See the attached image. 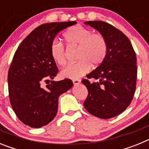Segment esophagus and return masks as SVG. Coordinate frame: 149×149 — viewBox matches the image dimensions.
Here are the masks:
<instances>
[{
    "mask_svg": "<svg viewBox=\"0 0 149 149\" xmlns=\"http://www.w3.org/2000/svg\"><path fill=\"white\" fill-rule=\"evenodd\" d=\"M81 82V81L80 79H74L73 80V84H74V85H78V84H80Z\"/></svg>",
    "mask_w": 149,
    "mask_h": 149,
    "instance_id": "obj_1",
    "label": "esophagus"
}]
</instances>
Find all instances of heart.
Returning a JSON list of instances; mask_svg holds the SVG:
<instances>
[{
	"label": "heart",
	"mask_w": 149,
	"mask_h": 149,
	"mask_svg": "<svg viewBox=\"0 0 149 149\" xmlns=\"http://www.w3.org/2000/svg\"><path fill=\"white\" fill-rule=\"evenodd\" d=\"M63 37L69 47H77V63L68 64L62 70V74L68 78L75 79L89 72L91 64L93 66L99 65L106 56L107 43L104 36L93 33L89 29L81 25L71 27L64 33ZM51 56L59 65L66 63L65 48L63 43L55 39L50 48Z\"/></svg>",
	"instance_id": "1"
}]
</instances>
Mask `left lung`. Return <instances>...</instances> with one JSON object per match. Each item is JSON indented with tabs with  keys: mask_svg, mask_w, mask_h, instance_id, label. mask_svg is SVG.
<instances>
[{
	"mask_svg": "<svg viewBox=\"0 0 149 149\" xmlns=\"http://www.w3.org/2000/svg\"><path fill=\"white\" fill-rule=\"evenodd\" d=\"M85 24L104 36L107 52L101 65L86 75L96 82L82 81L88 89L84 106L95 116L110 119L122 113L132 101L137 74L136 54L128 38L110 24L101 21Z\"/></svg>",
	"mask_w": 149,
	"mask_h": 149,
	"instance_id": "obj_1",
	"label": "left lung"
}]
</instances>
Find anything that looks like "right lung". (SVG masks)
Listing matches in <instances>:
<instances>
[{
    "instance_id": "add662e5",
    "label": "right lung",
    "mask_w": 149,
    "mask_h": 149,
    "mask_svg": "<svg viewBox=\"0 0 149 149\" xmlns=\"http://www.w3.org/2000/svg\"><path fill=\"white\" fill-rule=\"evenodd\" d=\"M76 23L43 24L34 29L15 51L8 72L9 96L13 110L26 125L39 128L50 123L57 113L60 95L73 86L70 79L53 81L58 68L50 48L60 31Z\"/></svg>"
}]
</instances>
